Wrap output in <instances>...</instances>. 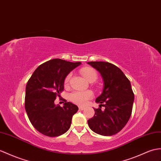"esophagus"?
I'll return each mask as SVG.
<instances>
[{"label": "esophagus", "instance_id": "obj_1", "mask_svg": "<svg viewBox=\"0 0 161 161\" xmlns=\"http://www.w3.org/2000/svg\"><path fill=\"white\" fill-rule=\"evenodd\" d=\"M79 109L80 110H83L85 109V107L84 106H79Z\"/></svg>", "mask_w": 161, "mask_h": 161}]
</instances>
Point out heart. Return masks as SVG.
Returning a JSON list of instances; mask_svg holds the SVG:
<instances>
[{
	"mask_svg": "<svg viewBox=\"0 0 161 161\" xmlns=\"http://www.w3.org/2000/svg\"><path fill=\"white\" fill-rule=\"evenodd\" d=\"M80 73L82 75L86 80L90 82L95 81L97 78V73L96 70L91 68V67H84L80 69ZM71 74L69 73L66 76L64 81L65 86L69 84ZM93 97V93L91 91H76L73 92L70 95V99L75 103L78 104V105H84V104L88 102V100L91 99Z\"/></svg>",
	"mask_w": 161,
	"mask_h": 161,
	"instance_id": "obj_1",
	"label": "heart"
}]
</instances>
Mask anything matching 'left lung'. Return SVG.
<instances>
[{"label":"left lung","mask_w":161,"mask_h":161,"mask_svg":"<svg viewBox=\"0 0 161 161\" xmlns=\"http://www.w3.org/2000/svg\"><path fill=\"white\" fill-rule=\"evenodd\" d=\"M103 80L102 95L96 99L101 103L94 108V117L88 120L89 128L103 136H112L120 132L132 114L134 95L130 80L122 70L106 62H88ZM103 106L104 109H101Z\"/></svg>","instance_id":"left-lung-1"}]
</instances>
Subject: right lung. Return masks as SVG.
<instances>
[{
  "mask_svg": "<svg viewBox=\"0 0 161 161\" xmlns=\"http://www.w3.org/2000/svg\"><path fill=\"white\" fill-rule=\"evenodd\" d=\"M81 62L53 59L40 65L26 86L25 107L30 122L42 134L54 137L68 131L78 107L65 101L64 106L54 101L64 91V81Z\"/></svg>",
  "mask_w": 161,
  "mask_h": 161,
  "instance_id": "right-lung-1",
  "label": "right lung"
}]
</instances>
